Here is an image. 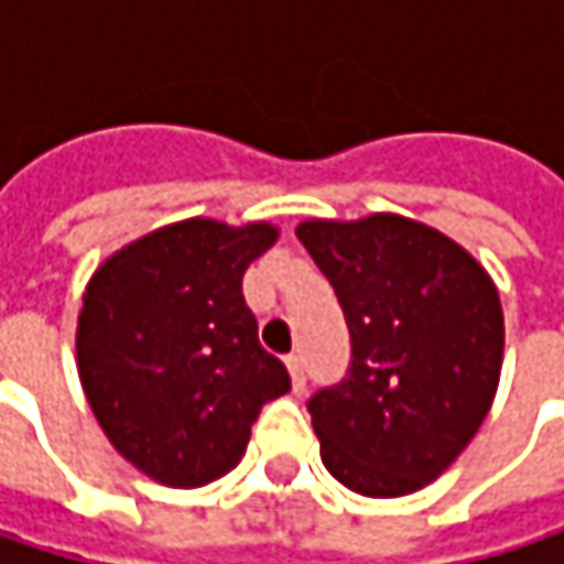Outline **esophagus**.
<instances>
[{"instance_id":"obj_1","label":"esophagus","mask_w":564,"mask_h":564,"mask_svg":"<svg viewBox=\"0 0 564 564\" xmlns=\"http://www.w3.org/2000/svg\"><path fill=\"white\" fill-rule=\"evenodd\" d=\"M286 372H290L293 392H303V389H306V372H303V359H300V356H286Z\"/></svg>"}]
</instances>
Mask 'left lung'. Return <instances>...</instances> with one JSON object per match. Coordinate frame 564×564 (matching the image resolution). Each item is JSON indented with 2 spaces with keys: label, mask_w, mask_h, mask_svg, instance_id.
<instances>
[{
  "label": "left lung",
  "mask_w": 564,
  "mask_h": 564,
  "mask_svg": "<svg viewBox=\"0 0 564 564\" xmlns=\"http://www.w3.org/2000/svg\"><path fill=\"white\" fill-rule=\"evenodd\" d=\"M296 238L352 339L349 379L306 404L319 457L352 494L408 497L460 457L497 398V283L454 238L392 212L310 218Z\"/></svg>",
  "instance_id": "8db88e82"
}]
</instances>
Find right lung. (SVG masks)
Masks as SVG:
<instances>
[{
  "mask_svg": "<svg viewBox=\"0 0 564 564\" xmlns=\"http://www.w3.org/2000/svg\"><path fill=\"white\" fill-rule=\"evenodd\" d=\"M278 235L271 221L185 218L123 245L87 281L77 376L107 441L150 480L192 490L225 477L261 408L290 392L241 293Z\"/></svg>",
  "mask_w": 564,
  "mask_h": 564,
  "instance_id": "obj_1",
  "label": "right lung"
}]
</instances>
